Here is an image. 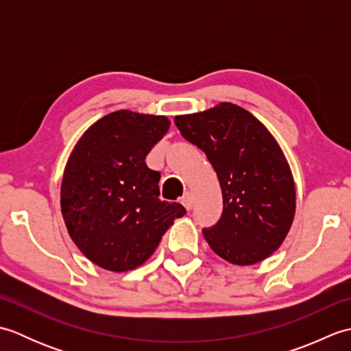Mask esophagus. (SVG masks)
Listing matches in <instances>:
<instances>
[{"mask_svg": "<svg viewBox=\"0 0 351 351\" xmlns=\"http://www.w3.org/2000/svg\"><path fill=\"white\" fill-rule=\"evenodd\" d=\"M181 204L187 208L190 211L191 206H193V197H191V193H185V195L181 197Z\"/></svg>", "mask_w": 351, "mask_h": 351, "instance_id": "obj_1", "label": "esophagus"}]
</instances>
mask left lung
<instances>
[{
  "mask_svg": "<svg viewBox=\"0 0 351 351\" xmlns=\"http://www.w3.org/2000/svg\"><path fill=\"white\" fill-rule=\"evenodd\" d=\"M175 125L205 152L221 187V217L204 229L210 247L235 265L270 256L295 213L293 173L278 141L255 116L230 102L176 116Z\"/></svg>",
  "mask_w": 351,
  "mask_h": 351,
  "instance_id": "1",
  "label": "left lung"
}]
</instances>
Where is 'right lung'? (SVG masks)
Instances as JSON below:
<instances>
[{
	"instance_id": "1",
	"label": "right lung",
	"mask_w": 351,
	"mask_h": 351,
	"mask_svg": "<svg viewBox=\"0 0 351 351\" xmlns=\"http://www.w3.org/2000/svg\"><path fill=\"white\" fill-rule=\"evenodd\" d=\"M169 126L166 116L114 111L83 134L66 164L64 225L83 255L106 270L143 264L185 214L181 204L160 199L161 175L145 161Z\"/></svg>"
}]
</instances>
